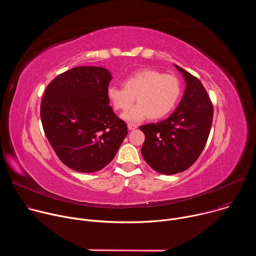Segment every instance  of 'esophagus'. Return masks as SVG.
<instances>
[{
	"mask_svg": "<svg viewBox=\"0 0 256 256\" xmlns=\"http://www.w3.org/2000/svg\"><path fill=\"white\" fill-rule=\"evenodd\" d=\"M128 128L130 130H136V128H138V126L134 124H128Z\"/></svg>",
	"mask_w": 256,
	"mask_h": 256,
	"instance_id": "1",
	"label": "esophagus"
}]
</instances>
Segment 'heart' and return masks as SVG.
I'll return each instance as SVG.
<instances>
[{
    "mask_svg": "<svg viewBox=\"0 0 256 256\" xmlns=\"http://www.w3.org/2000/svg\"><path fill=\"white\" fill-rule=\"evenodd\" d=\"M181 93L179 79L170 74L144 68L124 80V87L109 85L107 95L116 110L126 112L136 101L138 104L124 118L130 122H140L149 116L160 120L169 114Z\"/></svg>",
    "mask_w": 256,
    "mask_h": 256,
    "instance_id": "1",
    "label": "heart"
}]
</instances>
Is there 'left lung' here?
Wrapping results in <instances>:
<instances>
[{"mask_svg": "<svg viewBox=\"0 0 256 256\" xmlns=\"http://www.w3.org/2000/svg\"><path fill=\"white\" fill-rule=\"evenodd\" d=\"M186 89L176 110L165 120L140 126L144 134L142 155L155 171L171 175L188 169L206 144L214 107L200 81L182 68Z\"/></svg>", "mask_w": 256, "mask_h": 256, "instance_id": "obj_1", "label": "left lung"}]
</instances>
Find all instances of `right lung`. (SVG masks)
Here are the masks:
<instances>
[{
	"label": "right lung",
	"instance_id": "right-lung-1",
	"mask_svg": "<svg viewBox=\"0 0 256 256\" xmlns=\"http://www.w3.org/2000/svg\"><path fill=\"white\" fill-rule=\"evenodd\" d=\"M110 72L77 66L62 72L46 87L40 104L44 134L58 159L84 173L104 168L128 134L126 122L109 106Z\"/></svg>",
	"mask_w": 256,
	"mask_h": 256
}]
</instances>
